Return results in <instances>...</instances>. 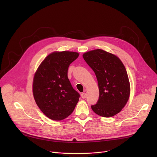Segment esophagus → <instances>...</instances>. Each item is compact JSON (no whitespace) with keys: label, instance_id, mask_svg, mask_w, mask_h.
<instances>
[{"label":"esophagus","instance_id":"34e87169","mask_svg":"<svg viewBox=\"0 0 157 157\" xmlns=\"http://www.w3.org/2000/svg\"><path fill=\"white\" fill-rule=\"evenodd\" d=\"M81 98L82 99H85L86 98V93H82L81 94Z\"/></svg>","mask_w":157,"mask_h":157}]
</instances>
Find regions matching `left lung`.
<instances>
[{
	"mask_svg": "<svg viewBox=\"0 0 157 157\" xmlns=\"http://www.w3.org/2000/svg\"><path fill=\"white\" fill-rule=\"evenodd\" d=\"M82 57L95 73L99 98L91 106L94 113L104 117L119 113L126 105L130 93L128 75L122 61L116 55L101 49L84 53Z\"/></svg>",
	"mask_w": 157,
	"mask_h": 157,
	"instance_id": "8db88e82",
	"label": "left lung"
}]
</instances>
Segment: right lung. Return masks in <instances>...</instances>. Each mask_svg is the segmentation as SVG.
<instances>
[{"label":"right lung","instance_id":"add662e5","mask_svg":"<svg viewBox=\"0 0 157 157\" xmlns=\"http://www.w3.org/2000/svg\"><path fill=\"white\" fill-rule=\"evenodd\" d=\"M74 52H54L39 65L33 77V95L42 113L53 121H61L72 114L79 94L68 78L70 64L78 56Z\"/></svg>","mask_w":157,"mask_h":157}]
</instances>
